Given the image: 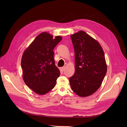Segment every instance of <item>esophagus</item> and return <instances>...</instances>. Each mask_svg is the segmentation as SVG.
Here are the masks:
<instances>
[{"label": "esophagus", "instance_id": "obj_1", "mask_svg": "<svg viewBox=\"0 0 127 127\" xmlns=\"http://www.w3.org/2000/svg\"><path fill=\"white\" fill-rule=\"evenodd\" d=\"M64 68H65V67H64H64H61V70L62 71H63V70H64Z\"/></svg>", "mask_w": 127, "mask_h": 127}]
</instances>
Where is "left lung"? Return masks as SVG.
Returning a JSON list of instances; mask_svg holds the SVG:
<instances>
[{
  "instance_id": "obj_1",
  "label": "left lung",
  "mask_w": 127,
  "mask_h": 127,
  "mask_svg": "<svg viewBox=\"0 0 127 127\" xmlns=\"http://www.w3.org/2000/svg\"><path fill=\"white\" fill-rule=\"evenodd\" d=\"M75 55V71L69 78L71 88L77 95H92L101 85L107 67L99 43L83 31L70 35Z\"/></svg>"
}]
</instances>
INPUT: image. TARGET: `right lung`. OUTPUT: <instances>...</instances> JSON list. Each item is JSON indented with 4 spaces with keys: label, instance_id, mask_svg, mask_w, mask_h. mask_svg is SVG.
Instances as JSON below:
<instances>
[{
    "label": "right lung",
    "instance_id": "1",
    "mask_svg": "<svg viewBox=\"0 0 127 127\" xmlns=\"http://www.w3.org/2000/svg\"><path fill=\"white\" fill-rule=\"evenodd\" d=\"M62 38L42 32L23 53L21 66L24 81L36 94H46L56 84L60 71L55 65L53 50Z\"/></svg>",
    "mask_w": 127,
    "mask_h": 127
}]
</instances>
